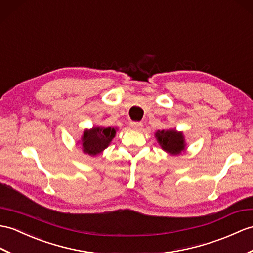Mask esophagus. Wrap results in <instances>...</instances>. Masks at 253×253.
Segmentation results:
<instances>
[{"mask_svg":"<svg viewBox=\"0 0 253 253\" xmlns=\"http://www.w3.org/2000/svg\"><path fill=\"white\" fill-rule=\"evenodd\" d=\"M143 124L141 122H131L130 123V128L133 129V130H141L142 129Z\"/></svg>","mask_w":253,"mask_h":253,"instance_id":"34e87169","label":"esophagus"}]
</instances>
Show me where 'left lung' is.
<instances>
[{
  "label": "left lung",
  "mask_w": 253,
  "mask_h": 253,
  "mask_svg": "<svg viewBox=\"0 0 253 253\" xmlns=\"http://www.w3.org/2000/svg\"><path fill=\"white\" fill-rule=\"evenodd\" d=\"M155 138L160 143L161 148L171 155H179L185 150V140L183 132L177 131L175 129L168 130H157Z\"/></svg>",
  "instance_id": "obj_1"
}]
</instances>
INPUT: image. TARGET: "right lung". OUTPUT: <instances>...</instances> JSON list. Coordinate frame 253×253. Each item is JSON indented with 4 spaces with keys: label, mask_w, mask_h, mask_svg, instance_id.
Segmentation results:
<instances>
[{
    "label": "right lung",
    "mask_w": 253,
    "mask_h": 253,
    "mask_svg": "<svg viewBox=\"0 0 253 253\" xmlns=\"http://www.w3.org/2000/svg\"><path fill=\"white\" fill-rule=\"evenodd\" d=\"M117 129L114 127H92L86 129L81 139V144L85 154L96 156L110 145L115 137Z\"/></svg>",
    "instance_id": "add662e5"
}]
</instances>
